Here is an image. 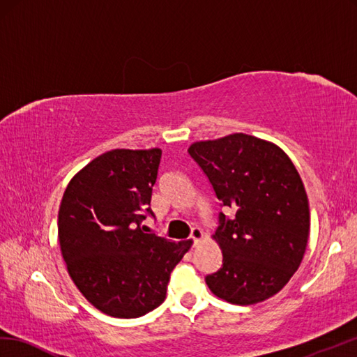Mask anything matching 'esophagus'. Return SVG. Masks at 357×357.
<instances>
[{"label": "esophagus", "instance_id": "esophagus-1", "mask_svg": "<svg viewBox=\"0 0 357 357\" xmlns=\"http://www.w3.org/2000/svg\"><path fill=\"white\" fill-rule=\"evenodd\" d=\"M201 238H202V231H201V228H193V229H192V234H190V240H192L193 246H195Z\"/></svg>", "mask_w": 357, "mask_h": 357}]
</instances>
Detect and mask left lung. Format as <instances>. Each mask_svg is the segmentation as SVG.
Listing matches in <instances>:
<instances>
[{
	"mask_svg": "<svg viewBox=\"0 0 357 357\" xmlns=\"http://www.w3.org/2000/svg\"><path fill=\"white\" fill-rule=\"evenodd\" d=\"M188 153L220 201L213 238L222 268L205 277L231 304H255L278 294L300 268L310 229L309 201L291 158L278 146L246 134L197 141Z\"/></svg>",
	"mask_w": 357,
	"mask_h": 357,
	"instance_id": "obj_1",
	"label": "left lung"
}]
</instances>
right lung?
Instances as JSON below:
<instances>
[{
	"label": "right lung",
	"mask_w": 357,
	"mask_h": 357,
	"mask_svg": "<svg viewBox=\"0 0 357 357\" xmlns=\"http://www.w3.org/2000/svg\"><path fill=\"white\" fill-rule=\"evenodd\" d=\"M161 149H115L91 161L66 187L57 236L74 284L96 309L138 318L165 300L173 268L192 242L146 234Z\"/></svg>",
	"instance_id": "obj_1"
}]
</instances>
